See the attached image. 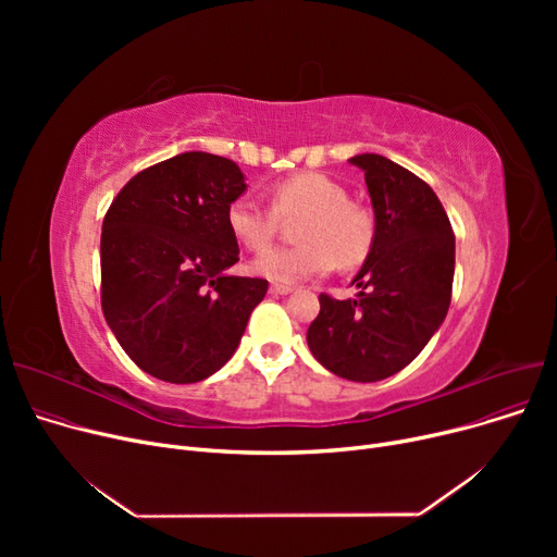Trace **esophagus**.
I'll return each instance as SVG.
<instances>
[{"label":"esophagus","mask_w":557,"mask_h":557,"mask_svg":"<svg viewBox=\"0 0 557 557\" xmlns=\"http://www.w3.org/2000/svg\"><path fill=\"white\" fill-rule=\"evenodd\" d=\"M290 290H294V286H286V284H271V294H275V296H288Z\"/></svg>","instance_id":"1"}]
</instances>
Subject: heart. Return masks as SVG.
<instances>
[{
	"label": "heart",
	"mask_w": 557,
	"mask_h": 557,
	"mask_svg": "<svg viewBox=\"0 0 557 557\" xmlns=\"http://www.w3.org/2000/svg\"><path fill=\"white\" fill-rule=\"evenodd\" d=\"M300 215L299 220L297 216ZM297 218L298 247L263 252L252 271L273 282L296 284L330 273L359 269L376 242V219L363 202L347 198V189L325 173L302 171L271 189V205L237 196L225 210V223L248 250H265L282 220Z\"/></svg>",
	"instance_id": "1"
}]
</instances>
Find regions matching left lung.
<instances>
[{
    "label": "left lung",
    "instance_id": "obj_1",
    "mask_svg": "<svg viewBox=\"0 0 557 557\" xmlns=\"http://www.w3.org/2000/svg\"><path fill=\"white\" fill-rule=\"evenodd\" d=\"M349 162L366 171L376 242L352 282L357 300L320 294L307 343L330 372L382 382L411 363L443 325L456 242L443 202L416 173L374 153Z\"/></svg>",
    "mask_w": 557,
    "mask_h": 557
}]
</instances>
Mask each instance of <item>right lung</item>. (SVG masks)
I'll return each mask as SVG.
<instances>
[{"label": "right lung", "instance_id": "add662e5", "mask_svg": "<svg viewBox=\"0 0 557 557\" xmlns=\"http://www.w3.org/2000/svg\"><path fill=\"white\" fill-rule=\"evenodd\" d=\"M246 189L227 158L189 151L114 196L101 232V309L137 368L196 384L227 363L269 282L225 275L239 261L225 223Z\"/></svg>", "mask_w": 557, "mask_h": 557}]
</instances>
